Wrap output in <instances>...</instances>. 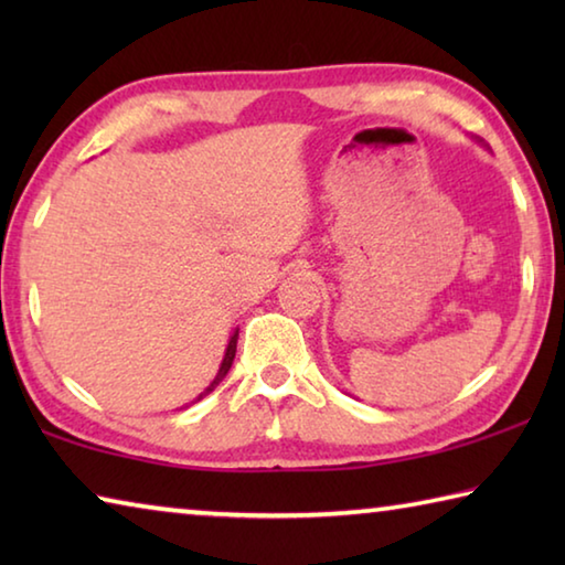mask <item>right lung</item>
<instances>
[{"label":"right lung","mask_w":565,"mask_h":565,"mask_svg":"<svg viewBox=\"0 0 565 565\" xmlns=\"http://www.w3.org/2000/svg\"><path fill=\"white\" fill-rule=\"evenodd\" d=\"M236 339H238V331H234V337L232 339H228V347H226V353H224V361H222V366H218V374L214 376V381H212V384H209L204 391H202V394H199L196 396V401H202L206 394H212V391L218 386V384H222V381H224V376L228 374V369H232V363H234V356H236Z\"/></svg>","instance_id":"right-lung-1"}]
</instances>
